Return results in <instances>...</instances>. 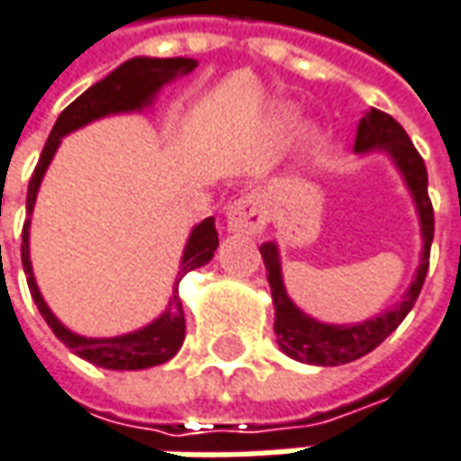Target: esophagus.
<instances>
[{
  "instance_id": "1",
  "label": "esophagus",
  "mask_w": 461,
  "mask_h": 461,
  "mask_svg": "<svg viewBox=\"0 0 461 461\" xmlns=\"http://www.w3.org/2000/svg\"><path fill=\"white\" fill-rule=\"evenodd\" d=\"M267 227V207L259 197H241L227 209V230L234 234H262Z\"/></svg>"
}]
</instances>
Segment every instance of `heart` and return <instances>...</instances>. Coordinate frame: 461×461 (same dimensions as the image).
<instances>
[{"label":"heart","mask_w":461,"mask_h":461,"mask_svg":"<svg viewBox=\"0 0 461 461\" xmlns=\"http://www.w3.org/2000/svg\"><path fill=\"white\" fill-rule=\"evenodd\" d=\"M294 122H297V109L289 107V104H276V107L269 109V112L259 119L257 131H259V137H262L264 141H275L279 140ZM314 140H317V134L309 130L307 134H304V147L314 144Z\"/></svg>","instance_id":"heart-1"}]
</instances>
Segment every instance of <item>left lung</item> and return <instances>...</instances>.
Instances as JSON below:
<instances>
[{
  "label": "left lung",
  "mask_w": 461,
  "mask_h": 461,
  "mask_svg": "<svg viewBox=\"0 0 461 461\" xmlns=\"http://www.w3.org/2000/svg\"><path fill=\"white\" fill-rule=\"evenodd\" d=\"M354 154L369 157V154H384L392 167L397 169L402 182L410 192L411 204L420 220L421 252L417 272L411 276L407 292L402 294L397 304L382 309L379 314L365 321L354 324H330L320 321L292 302L286 294L285 275H282V257L276 241H264L259 247L267 269V282L272 289V304H275V334L279 349L304 365L314 366H337L354 362L365 357L372 349L387 339L392 331L397 330L402 320L410 314L414 302L420 297L424 276L429 269V247L434 237V212L432 202L427 197V167L421 162L420 152L402 130L397 119H392L384 112L369 107L365 117L357 124V137H354Z\"/></svg>",
  "instance_id": "left-lung-1"
}]
</instances>
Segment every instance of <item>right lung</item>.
<instances>
[{"label": "right lung", "instance_id": "right-lung-1", "mask_svg": "<svg viewBox=\"0 0 461 461\" xmlns=\"http://www.w3.org/2000/svg\"><path fill=\"white\" fill-rule=\"evenodd\" d=\"M194 67H197V59H189V57H167V59L131 57L124 64H119L114 72H109L102 82L89 86L85 95L77 96L72 104L59 114V119L51 127L50 140L41 149L40 164L29 179V220L24 221V230H22V267L27 275L32 299H34L44 321L50 324V330L54 331V337L64 347H69L77 357H82V359L102 366V369H117V372L149 369V366L169 362L179 352V347L185 342V309H182V297H179V282L186 272L209 264V259L217 252L220 237L214 230V217L202 220L189 231L185 252L179 259V272H176L175 285H172V297L157 320L144 324L140 330L117 334V337H85V334H77V331L69 330L51 312L50 304L41 297L37 279H34V269H32V259H29V227H32V212L37 204L41 179L47 175L51 159H54V154H57L67 134L82 130L96 119L114 117V114H140L157 102V95L162 92V86L185 77V74L194 72Z\"/></svg>", "mask_w": 461, "mask_h": 461}]
</instances>
